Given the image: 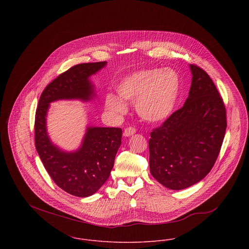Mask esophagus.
I'll use <instances>...</instances> for the list:
<instances>
[{
	"mask_svg": "<svg viewBox=\"0 0 249 249\" xmlns=\"http://www.w3.org/2000/svg\"><path fill=\"white\" fill-rule=\"evenodd\" d=\"M135 133H136V128L129 126V127H126V128L124 129V137H129V136H131V135H133V134H135Z\"/></svg>",
	"mask_w": 249,
	"mask_h": 249,
	"instance_id": "1",
	"label": "esophagus"
}]
</instances>
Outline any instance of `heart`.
I'll return each mask as SVG.
<instances>
[{
	"label": "heart",
	"instance_id": "obj_1",
	"mask_svg": "<svg viewBox=\"0 0 249 249\" xmlns=\"http://www.w3.org/2000/svg\"><path fill=\"white\" fill-rule=\"evenodd\" d=\"M180 77L171 68L135 71L117 86L116 97L106 96V108L116 116L126 113L124 103H134L138 115L149 123H159L173 113L180 93Z\"/></svg>",
	"mask_w": 249,
	"mask_h": 249
}]
</instances>
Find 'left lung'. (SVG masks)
<instances>
[{
  "mask_svg": "<svg viewBox=\"0 0 249 249\" xmlns=\"http://www.w3.org/2000/svg\"><path fill=\"white\" fill-rule=\"evenodd\" d=\"M192 84L180 109L150 133L149 169L160 184L182 190L205 178L218 156L226 129V110L213 80L190 65Z\"/></svg>",
  "mask_w": 249,
  "mask_h": 249,
  "instance_id": "left-lung-1",
  "label": "left lung"
}]
</instances>
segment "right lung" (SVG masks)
<instances>
[{
	"mask_svg": "<svg viewBox=\"0 0 249 249\" xmlns=\"http://www.w3.org/2000/svg\"><path fill=\"white\" fill-rule=\"evenodd\" d=\"M107 64V61L82 63L62 72L44 89L36 109L35 140L41 161L59 188L78 197L94 195L106 183L122 143L123 131L119 127L88 126L80 147L67 152L50 140L46 117L53 102L91 101L95 91L89 77Z\"/></svg>",
	"mask_w": 249,
	"mask_h": 249,
	"instance_id": "add662e5",
	"label": "right lung"
}]
</instances>
